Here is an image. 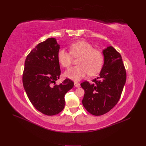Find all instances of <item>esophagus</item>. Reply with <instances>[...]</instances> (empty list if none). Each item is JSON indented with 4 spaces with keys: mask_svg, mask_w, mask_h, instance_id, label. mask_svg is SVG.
<instances>
[{
    "mask_svg": "<svg viewBox=\"0 0 146 146\" xmlns=\"http://www.w3.org/2000/svg\"><path fill=\"white\" fill-rule=\"evenodd\" d=\"M74 85H75V86L77 87V88H79L80 86V84L77 83V82H74Z\"/></svg>",
    "mask_w": 146,
    "mask_h": 146,
    "instance_id": "34e87169",
    "label": "esophagus"
}]
</instances>
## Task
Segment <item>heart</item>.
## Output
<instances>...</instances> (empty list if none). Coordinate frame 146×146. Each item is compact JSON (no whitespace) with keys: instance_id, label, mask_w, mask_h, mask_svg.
Returning <instances> with one entry per match:
<instances>
[{"instance_id":"heart-1","label":"heart","mask_w":146,"mask_h":146,"mask_svg":"<svg viewBox=\"0 0 146 146\" xmlns=\"http://www.w3.org/2000/svg\"><path fill=\"white\" fill-rule=\"evenodd\" d=\"M73 57L77 58L78 65L72 66L64 72V76L74 81L80 80L89 74L90 76L98 73L104 62L103 52L94 48L91 44L85 41H78L71 43L69 52L61 48L57 52V60L64 68L71 64Z\"/></svg>"}]
</instances>
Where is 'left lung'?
Returning a JSON list of instances; mask_svg holds the SVG:
<instances>
[{
    "mask_svg": "<svg viewBox=\"0 0 146 146\" xmlns=\"http://www.w3.org/2000/svg\"><path fill=\"white\" fill-rule=\"evenodd\" d=\"M104 64L99 76L82 82L85 91L82 104L87 111L94 116L110 111L120 99L126 81V70L121 54L112 46L104 50Z\"/></svg>",
    "mask_w": 146,
    "mask_h": 146,
    "instance_id": "1",
    "label": "left lung"
}]
</instances>
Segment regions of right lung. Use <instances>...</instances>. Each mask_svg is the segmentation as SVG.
<instances>
[{
  "instance_id": "1",
  "label": "right lung",
  "mask_w": 146,
  "mask_h": 146,
  "mask_svg": "<svg viewBox=\"0 0 146 146\" xmlns=\"http://www.w3.org/2000/svg\"><path fill=\"white\" fill-rule=\"evenodd\" d=\"M60 46L54 38L39 43L27 56L23 83L30 102L39 111L47 116L58 114L64 109V96L74 82L66 78L56 85L61 70L57 60Z\"/></svg>"
}]
</instances>
